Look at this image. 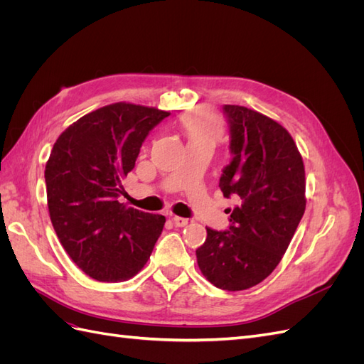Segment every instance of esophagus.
<instances>
[{
  "label": "esophagus",
  "mask_w": 364,
  "mask_h": 364,
  "mask_svg": "<svg viewBox=\"0 0 364 364\" xmlns=\"http://www.w3.org/2000/svg\"><path fill=\"white\" fill-rule=\"evenodd\" d=\"M173 223H174V226H178V228H183V226L188 225V218H183V217H178V215H174V217H173Z\"/></svg>",
  "instance_id": "esophagus-1"
}]
</instances>
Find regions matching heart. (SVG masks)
I'll use <instances>...</instances> for the list:
<instances>
[{
    "label": "heart",
    "mask_w": 364,
    "mask_h": 364,
    "mask_svg": "<svg viewBox=\"0 0 364 364\" xmlns=\"http://www.w3.org/2000/svg\"><path fill=\"white\" fill-rule=\"evenodd\" d=\"M183 127L190 138L194 136H214L217 134V124L211 115L193 114L183 119Z\"/></svg>",
    "instance_id": "heart-1"
}]
</instances>
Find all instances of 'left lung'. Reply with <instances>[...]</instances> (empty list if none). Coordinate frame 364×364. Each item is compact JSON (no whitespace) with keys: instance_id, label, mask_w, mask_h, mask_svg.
I'll use <instances>...</instances> for the list:
<instances>
[{"instance_id":"obj_1","label":"left lung","mask_w":364,"mask_h":364,"mask_svg":"<svg viewBox=\"0 0 364 364\" xmlns=\"http://www.w3.org/2000/svg\"><path fill=\"white\" fill-rule=\"evenodd\" d=\"M230 161L220 176L235 197L226 230L206 228L196 250L203 277L238 291L266 279L278 266L305 213V168L291 135L277 121L245 106L225 105Z\"/></svg>"}]
</instances>
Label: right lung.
<instances>
[{"mask_svg":"<svg viewBox=\"0 0 364 364\" xmlns=\"http://www.w3.org/2000/svg\"><path fill=\"white\" fill-rule=\"evenodd\" d=\"M170 112L114 103L79 118L46 165L48 211L70 258L91 278H134L151 255L165 217L119 203L142 142Z\"/></svg>","mask_w":364,"mask_h":364,"instance_id":"add662e5","label":"right lung"}]
</instances>
